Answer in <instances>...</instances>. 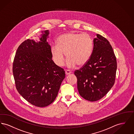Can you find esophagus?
Listing matches in <instances>:
<instances>
[{
	"label": "esophagus",
	"instance_id": "obj_1",
	"mask_svg": "<svg viewBox=\"0 0 134 134\" xmlns=\"http://www.w3.org/2000/svg\"><path fill=\"white\" fill-rule=\"evenodd\" d=\"M71 73V72L70 71V70H65V74L66 75H69Z\"/></svg>",
	"mask_w": 134,
	"mask_h": 134
}]
</instances>
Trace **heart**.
<instances>
[{
	"instance_id": "b5f03b06",
	"label": "heart",
	"mask_w": 134,
	"mask_h": 134,
	"mask_svg": "<svg viewBox=\"0 0 134 134\" xmlns=\"http://www.w3.org/2000/svg\"><path fill=\"white\" fill-rule=\"evenodd\" d=\"M57 46L51 47V52L54 63L62 66L65 61V54L68 58L67 67L82 66L86 64L91 56L93 49L92 38L87 34L74 32L60 36L56 40Z\"/></svg>"
}]
</instances>
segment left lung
<instances>
[{"label":"left lung","instance_id":"obj_1","mask_svg":"<svg viewBox=\"0 0 134 134\" xmlns=\"http://www.w3.org/2000/svg\"><path fill=\"white\" fill-rule=\"evenodd\" d=\"M117 63L111 46L102 36L96 34L88 62L74 72L80 95L90 102L105 96L115 83Z\"/></svg>","mask_w":134,"mask_h":134}]
</instances>
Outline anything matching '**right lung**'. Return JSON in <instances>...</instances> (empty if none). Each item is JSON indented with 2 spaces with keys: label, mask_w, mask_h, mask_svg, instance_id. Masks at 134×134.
Masks as SVG:
<instances>
[{
  "label": "right lung",
  "mask_w": 134,
  "mask_h": 134,
  "mask_svg": "<svg viewBox=\"0 0 134 134\" xmlns=\"http://www.w3.org/2000/svg\"><path fill=\"white\" fill-rule=\"evenodd\" d=\"M41 33L38 42L27 39L19 45L13 71L19 94L32 105L43 108L56 99L65 73L52 60L47 42L49 31Z\"/></svg>",
  "instance_id": "1"
}]
</instances>
